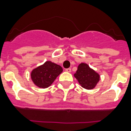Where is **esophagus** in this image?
I'll list each match as a JSON object with an SVG mask.
<instances>
[{"instance_id": "esophagus-1", "label": "esophagus", "mask_w": 131, "mask_h": 131, "mask_svg": "<svg viewBox=\"0 0 131 131\" xmlns=\"http://www.w3.org/2000/svg\"><path fill=\"white\" fill-rule=\"evenodd\" d=\"M65 71L67 72H69V73H70V72L71 71V68H68V69H66Z\"/></svg>"}]
</instances>
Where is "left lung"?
Segmentation results:
<instances>
[{"label": "left lung", "mask_w": 131, "mask_h": 131, "mask_svg": "<svg viewBox=\"0 0 131 131\" xmlns=\"http://www.w3.org/2000/svg\"><path fill=\"white\" fill-rule=\"evenodd\" d=\"M75 77L82 86L86 89H92L99 81V75L89 66L85 63H81L78 66Z\"/></svg>", "instance_id": "8db88e82"}]
</instances>
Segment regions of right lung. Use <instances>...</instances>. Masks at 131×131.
<instances>
[{"instance_id":"add662e5","label":"right lung","mask_w":131,"mask_h":131,"mask_svg":"<svg viewBox=\"0 0 131 131\" xmlns=\"http://www.w3.org/2000/svg\"><path fill=\"white\" fill-rule=\"evenodd\" d=\"M62 72V68L60 66L47 61L32 71L31 78L37 86L45 88L49 87Z\"/></svg>"}]
</instances>
